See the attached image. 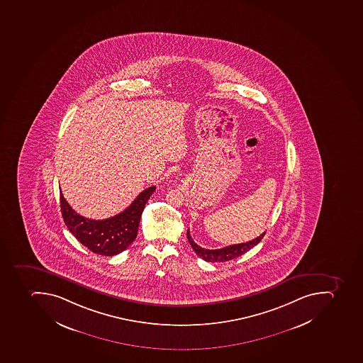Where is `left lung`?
<instances>
[{"mask_svg": "<svg viewBox=\"0 0 363 363\" xmlns=\"http://www.w3.org/2000/svg\"><path fill=\"white\" fill-rule=\"evenodd\" d=\"M265 233H262L257 238L252 239V240L247 241V242H241V244L231 245V246L223 247L220 250H206L199 245L194 242V239L191 238L190 233L186 231V237H188L189 242L191 245L192 250L197 254L199 257L203 258V261L206 262H226L233 258L239 257L245 252L252 250V247L259 242V241L264 237Z\"/></svg>", "mask_w": 363, "mask_h": 363, "instance_id": "8db88e82", "label": "left lung"}]
</instances>
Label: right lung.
I'll return each instance as SVG.
<instances>
[{
  "label": "right lung",
  "instance_id": "right-lung-1",
  "mask_svg": "<svg viewBox=\"0 0 363 363\" xmlns=\"http://www.w3.org/2000/svg\"><path fill=\"white\" fill-rule=\"evenodd\" d=\"M155 190V186L145 189L128 208L106 220H90L77 214L60 192L61 214L68 230L83 246L99 255H117L137 238L141 214Z\"/></svg>",
  "mask_w": 363,
  "mask_h": 363
}]
</instances>
